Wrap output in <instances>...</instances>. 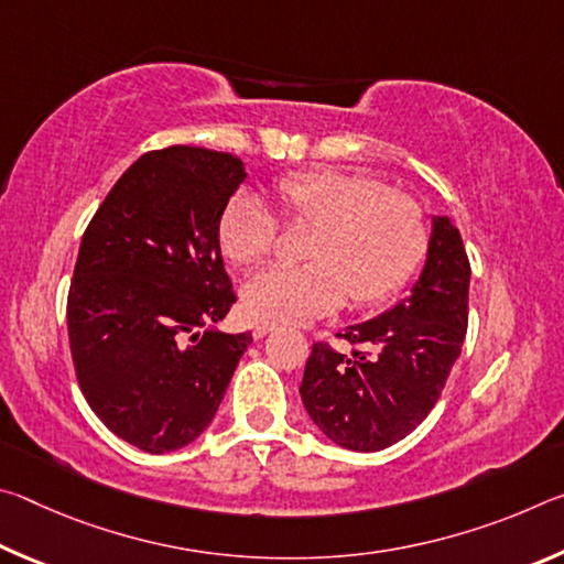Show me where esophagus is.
Returning a JSON list of instances; mask_svg holds the SVG:
<instances>
[{
  "instance_id": "esophagus-1",
  "label": "esophagus",
  "mask_w": 564,
  "mask_h": 564,
  "mask_svg": "<svg viewBox=\"0 0 564 564\" xmlns=\"http://www.w3.org/2000/svg\"><path fill=\"white\" fill-rule=\"evenodd\" d=\"M275 328V323H271V321H261V323H256L253 326V338H263L265 333H271Z\"/></svg>"
}]
</instances>
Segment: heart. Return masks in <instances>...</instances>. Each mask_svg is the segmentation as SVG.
Returning <instances> with one entry per match:
<instances>
[{
  "mask_svg": "<svg viewBox=\"0 0 564 564\" xmlns=\"http://www.w3.org/2000/svg\"><path fill=\"white\" fill-rule=\"evenodd\" d=\"M285 226L313 228L303 265H273L243 285L256 318L303 323L348 301L370 305L403 289L423 263L431 226L405 191L346 169H305L271 188ZM279 216L259 196L236 194L218 218V243L238 269L263 263L279 243Z\"/></svg>",
  "mask_w": 564,
  "mask_h": 564,
  "instance_id": "b5f03b06",
  "label": "heart"
}]
</instances>
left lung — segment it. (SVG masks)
<instances>
[{"mask_svg": "<svg viewBox=\"0 0 564 564\" xmlns=\"http://www.w3.org/2000/svg\"><path fill=\"white\" fill-rule=\"evenodd\" d=\"M467 261L460 231L435 218L425 269L393 311L338 338L352 350L313 343L301 398L313 423L350 451L403 441L441 400L467 333Z\"/></svg>", "mask_w": 564, "mask_h": 564, "instance_id": "8db88e82", "label": "left lung"}]
</instances>
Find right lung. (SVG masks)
I'll return each instance as SVG.
<instances>
[{
    "label": "right lung",
    "mask_w": 564,
    "mask_h": 564,
    "mask_svg": "<svg viewBox=\"0 0 564 564\" xmlns=\"http://www.w3.org/2000/svg\"><path fill=\"white\" fill-rule=\"evenodd\" d=\"M243 176L224 151H147L82 236L66 295L76 380L101 423L144 453L206 431L251 343V333H198L238 301L218 218Z\"/></svg>",
    "instance_id": "obj_1"
}]
</instances>
